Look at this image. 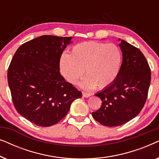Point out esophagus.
I'll return each mask as SVG.
<instances>
[{
  "label": "esophagus",
  "mask_w": 159,
  "mask_h": 159,
  "mask_svg": "<svg viewBox=\"0 0 159 159\" xmlns=\"http://www.w3.org/2000/svg\"><path fill=\"white\" fill-rule=\"evenodd\" d=\"M82 95H83V97H84V98H88V97L90 96L91 94H90V93H89L82 92Z\"/></svg>",
  "instance_id": "1"
}]
</instances>
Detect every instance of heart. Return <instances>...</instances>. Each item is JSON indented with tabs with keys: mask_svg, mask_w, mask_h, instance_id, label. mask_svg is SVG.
I'll return each instance as SVG.
<instances>
[{
	"mask_svg": "<svg viewBox=\"0 0 159 159\" xmlns=\"http://www.w3.org/2000/svg\"><path fill=\"white\" fill-rule=\"evenodd\" d=\"M121 53L116 45L84 42L75 45L69 55L63 54L60 70L71 84H75L84 74L81 86L91 89H104L116 79L120 70Z\"/></svg>",
	"mask_w": 159,
	"mask_h": 159,
	"instance_id": "heart-1",
	"label": "heart"
}]
</instances>
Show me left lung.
Returning a JSON list of instances; mask_svg holds the SVG:
<instances>
[{
    "label": "left lung",
    "instance_id": "obj_1",
    "mask_svg": "<svg viewBox=\"0 0 159 159\" xmlns=\"http://www.w3.org/2000/svg\"><path fill=\"white\" fill-rule=\"evenodd\" d=\"M121 41L122 64L116 79L95 95L102 101L101 108L92 115L102 125L116 127L134 118L146 102L151 84V69L138 48Z\"/></svg>",
    "mask_w": 159,
    "mask_h": 159
}]
</instances>
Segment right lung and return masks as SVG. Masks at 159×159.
Segmentation results:
<instances>
[{
    "label": "right lung",
    "mask_w": 159,
    "mask_h": 159,
    "mask_svg": "<svg viewBox=\"0 0 159 159\" xmlns=\"http://www.w3.org/2000/svg\"><path fill=\"white\" fill-rule=\"evenodd\" d=\"M71 37L43 35L17 49L8 69V83L19 114L40 127H50L66 116L82 97L60 74V58Z\"/></svg>",
    "instance_id": "right-lung-1"
}]
</instances>
